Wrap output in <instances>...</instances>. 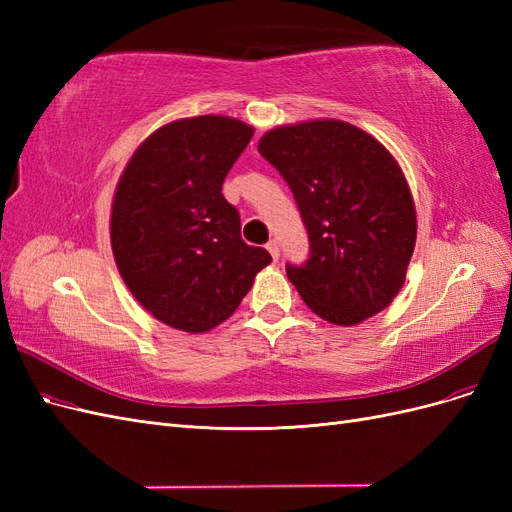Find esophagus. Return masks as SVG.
Wrapping results in <instances>:
<instances>
[{"instance_id": "34e87169", "label": "esophagus", "mask_w": 512, "mask_h": 512, "mask_svg": "<svg viewBox=\"0 0 512 512\" xmlns=\"http://www.w3.org/2000/svg\"><path fill=\"white\" fill-rule=\"evenodd\" d=\"M267 250H269V254H271L273 260H280V243H277L275 239H271V241L267 243Z\"/></svg>"}]
</instances>
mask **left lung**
Segmentation results:
<instances>
[{
	"label": "left lung",
	"instance_id": "left-lung-1",
	"mask_svg": "<svg viewBox=\"0 0 512 512\" xmlns=\"http://www.w3.org/2000/svg\"><path fill=\"white\" fill-rule=\"evenodd\" d=\"M258 151L290 185L307 228L309 260L286 267L305 305L337 327L389 307L416 243L414 198L393 153L339 119L277 126Z\"/></svg>",
	"mask_w": 512,
	"mask_h": 512
}]
</instances>
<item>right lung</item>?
<instances>
[{"mask_svg": "<svg viewBox=\"0 0 512 512\" xmlns=\"http://www.w3.org/2000/svg\"><path fill=\"white\" fill-rule=\"evenodd\" d=\"M252 136L250 123L235 117L175 119L123 168L111 207L115 265L132 297L166 327L215 329L271 262L241 239L239 213L222 194Z\"/></svg>", "mask_w": 512, "mask_h": 512, "instance_id": "obj_1", "label": "right lung"}]
</instances>
